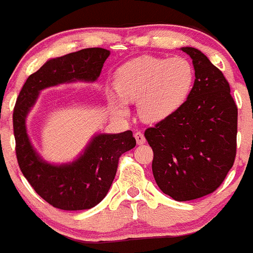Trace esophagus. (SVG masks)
Wrapping results in <instances>:
<instances>
[{
  "mask_svg": "<svg viewBox=\"0 0 253 253\" xmlns=\"http://www.w3.org/2000/svg\"><path fill=\"white\" fill-rule=\"evenodd\" d=\"M134 138H136V141H137L138 145H143V143H146V138L141 131H137L136 133H134Z\"/></svg>",
  "mask_w": 253,
  "mask_h": 253,
  "instance_id": "obj_1",
  "label": "esophagus"
}]
</instances>
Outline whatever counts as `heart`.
<instances>
[{"label":"heart","instance_id":"heart-1","mask_svg":"<svg viewBox=\"0 0 253 253\" xmlns=\"http://www.w3.org/2000/svg\"><path fill=\"white\" fill-rule=\"evenodd\" d=\"M193 80L195 71L186 58L143 56L116 71V91L108 89L106 100L111 110L120 116L128 115V101L137 100L141 119L157 124L182 107L191 93Z\"/></svg>","mask_w":253,"mask_h":253}]
</instances>
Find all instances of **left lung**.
I'll use <instances>...</instances> for the list:
<instances>
[{
    "mask_svg": "<svg viewBox=\"0 0 253 253\" xmlns=\"http://www.w3.org/2000/svg\"><path fill=\"white\" fill-rule=\"evenodd\" d=\"M192 60L195 82L187 101L169 119L145 131L160 190L191 201L219 187L236 157L237 106L223 73L200 49L181 47Z\"/></svg>",
    "mask_w": 253,
    "mask_h": 253,
    "instance_id": "1",
    "label": "left lung"
}]
</instances>
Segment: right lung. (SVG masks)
<instances>
[{
	"instance_id": "obj_1",
	"label": "right lung",
	"mask_w": 253,
	"mask_h": 253,
	"mask_svg": "<svg viewBox=\"0 0 253 253\" xmlns=\"http://www.w3.org/2000/svg\"><path fill=\"white\" fill-rule=\"evenodd\" d=\"M110 53L108 49L94 47L51 58L28 77L16 101L13 133L18 165L34 190L56 209L79 211L100 204L112 185L119 159L136 146V140L132 131L96 133L73 161L51 164L31 143L27 116L42 89L97 81Z\"/></svg>"
}]
</instances>
